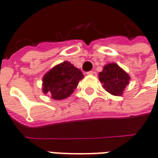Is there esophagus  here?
Listing matches in <instances>:
<instances>
[{
	"instance_id": "1",
	"label": "esophagus",
	"mask_w": 158,
	"mask_h": 158,
	"mask_svg": "<svg viewBox=\"0 0 158 158\" xmlns=\"http://www.w3.org/2000/svg\"><path fill=\"white\" fill-rule=\"evenodd\" d=\"M88 75H90V76H96V72H95V71H88Z\"/></svg>"
}]
</instances>
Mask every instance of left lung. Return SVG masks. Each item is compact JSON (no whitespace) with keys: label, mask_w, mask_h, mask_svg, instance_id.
Here are the masks:
<instances>
[{"label":"left lung","mask_w":158,"mask_h":158,"mask_svg":"<svg viewBox=\"0 0 158 158\" xmlns=\"http://www.w3.org/2000/svg\"><path fill=\"white\" fill-rule=\"evenodd\" d=\"M99 78L106 91L116 96L123 94L124 88L130 80L128 74L115 63L105 65L103 71L99 73Z\"/></svg>","instance_id":"left-lung-1"}]
</instances>
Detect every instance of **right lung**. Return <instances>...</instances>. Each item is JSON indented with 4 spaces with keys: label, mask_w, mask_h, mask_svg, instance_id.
Instances as JSON below:
<instances>
[{
    "label": "right lung",
    "mask_w": 158,
    "mask_h": 158,
    "mask_svg": "<svg viewBox=\"0 0 158 158\" xmlns=\"http://www.w3.org/2000/svg\"><path fill=\"white\" fill-rule=\"evenodd\" d=\"M84 77L81 70L68 61L59 64L44 75L42 91L51 94L53 99L68 98L77 88L79 81Z\"/></svg>",
    "instance_id": "add662e5"
}]
</instances>
